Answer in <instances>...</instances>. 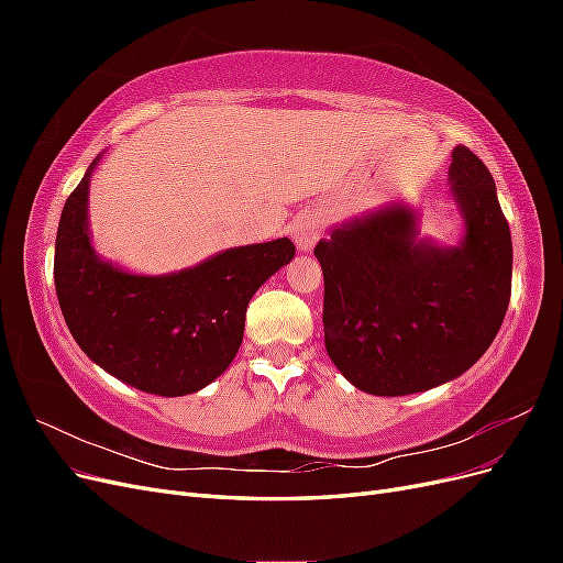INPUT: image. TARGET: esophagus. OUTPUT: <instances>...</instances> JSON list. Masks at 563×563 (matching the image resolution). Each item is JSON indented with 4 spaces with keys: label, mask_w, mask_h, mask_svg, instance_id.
<instances>
[{
    "label": "esophagus",
    "mask_w": 563,
    "mask_h": 563,
    "mask_svg": "<svg viewBox=\"0 0 563 563\" xmlns=\"http://www.w3.org/2000/svg\"><path fill=\"white\" fill-rule=\"evenodd\" d=\"M323 220L317 213H302L296 218L291 228V236L300 251H312L314 244L321 240Z\"/></svg>",
    "instance_id": "34e87169"
}]
</instances>
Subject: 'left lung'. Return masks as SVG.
Returning <instances> with one entry per match:
<instances>
[{
  "label": "left lung",
  "mask_w": 563,
  "mask_h": 563,
  "mask_svg": "<svg viewBox=\"0 0 563 563\" xmlns=\"http://www.w3.org/2000/svg\"><path fill=\"white\" fill-rule=\"evenodd\" d=\"M451 197L465 232L422 240L401 201L331 230L323 272V343L362 391L404 397L444 385L490 347L512 294V236L496 183L465 145L451 152Z\"/></svg>",
  "instance_id": "left-lung-1"
}]
</instances>
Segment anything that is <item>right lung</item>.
Returning <instances> with one entry per match:
<instances>
[{"label": "right lung", "instance_id": "right-lung-1", "mask_svg": "<svg viewBox=\"0 0 563 563\" xmlns=\"http://www.w3.org/2000/svg\"><path fill=\"white\" fill-rule=\"evenodd\" d=\"M91 162L67 197L54 282L81 352L117 380L147 395L183 397L223 373L240 352L253 294L294 261L288 236L220 251L168 275H133L100 258L89 232Z\"/></svg>", "mask_w": 563, "mask_h": 563}]
</instances>
